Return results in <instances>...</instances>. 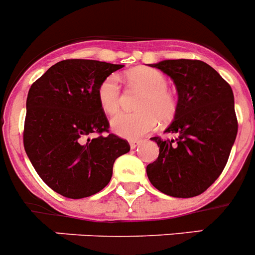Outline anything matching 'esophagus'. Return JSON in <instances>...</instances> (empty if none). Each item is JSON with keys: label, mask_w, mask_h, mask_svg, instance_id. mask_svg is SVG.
<instances>
[{"label": "esophagus", "mask_w": 255, "mask_h": 255, "mask_svg": "<svg viewBox=\"0 0 255 255\" xmlns=\"http://www.w3.org/2000/svg\"><path fill=\"white\" fill-rule=\"evenodd\" d=\"M140 143H142V140H138V139H133V140H130V142H129L130 148H132V149H134V148H137L138 145L140 144Z\"/></svg>", "instance_id": "1"}]
</instances>
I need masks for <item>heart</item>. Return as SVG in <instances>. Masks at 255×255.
Instances as JSON below:
<instances>
[{"label": "heart", "mask_w": 255, "mask_h": 255, "mask_svg": "<svg viewBox=\"0 0 255 255\" xmlns=\"http://www.w3.org/2000/svg\"><path fill=\"white\" fill-rule=\"evenodd\" d=\"M127 80L143 96L137 105L139 112L118 113L111 121L116 134L128 139H137L152 132L158 125L169 123L178 112V100L168 90V78L154 68H135L127 73ZM98 102L108 115L118 112L122 106V88L117 75H110L100 83Z\"/></svg>", "instance_id": "1"}]
</instances>
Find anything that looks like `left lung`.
Segmentation results:
<instances>
[{
  "label": "left lung",
  "mask_w": 255,
  "mask_h": 255,
  "mask_svg": "<svg viewBox=\"0 0 255 255\" xmlns=\"http://www.w3.org/2000/svg\"><path fill=\"white\" fill-rule=\"evenodd\" d=\"M150 67L169 76L177 87L178 112L165 132L178 137L150 138L159 155L147 165L148 179L167 196H199L223 172L236 140L233 91L214 68L198 59H165Z\"/></svg>",
  "instance_id": "obj_1"
}]
</instances>
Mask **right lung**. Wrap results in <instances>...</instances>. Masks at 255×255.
<instances>
[{
  "label": "right lung",
  "mask_w": 255,
  "mask_h": 255,
  "mask_svg": "<svg viewBox=\"0 0 255 255\" xmlns=\"http://www.w3.org/2000/svg\"><path fill=\"white\" fill-rule=\"evenodd\" d=\"M122 67L65 59L29 88L24 150L42 180L61 196L80 199L98 193L110 183L115 160L129 152L127 140L108 133L110 122L97 97L100 83ZM92 134L99 137L91 138Z\"/></svg>",
  "instance_id": "right-lung-1"
}]
</instances>
